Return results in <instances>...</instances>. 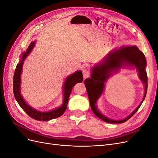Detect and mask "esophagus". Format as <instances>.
Masks as SVG:
<instances>
[{
	"label": "esophagus",
	"mask_w": 158,
	"mask_h": 158,
	"mask_svg": "<svg viewBox=\"0 0 158 158\" xmlns=\"http://www.w3.org/2000/svg\"><path fill=\"white\" fill-rule=\"evenodd\" d=\"M82 73H83V77H84V79H85V78H89V75H90L89 72V70H88L85 69V67H84V69H83Z\"/></svg>",
	"instance_id": "1"
}]
</instances>
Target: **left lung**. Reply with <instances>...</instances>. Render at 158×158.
Segmentation results:
<instances>
[{
    "label": "left lung",
    "mask_w": 158,
    "mask_h": 158,
    "mask_svg": "<svg viewBox=\"0 0 158 158\" xmlns=\"http://www.w3.org/2000/svg\"><path fill=\"white\" fill-rule=\"evenodd\" d=\"M146 66V57L136 46L122 47L119 49L110 52L101 62L95 64L92 69L91 78L84 81L90 106L95 115L108 123H123L131 118L140 108L146 95L148 77ZM123 66H135L140 79L145 84V95L141 104L130 116L123 120L115 121L106 118L100 113L96 107V102L103 92L104 84L107 79Z\"/></svg>",
    "instance_id": "8db88e82"
}]
</instances>
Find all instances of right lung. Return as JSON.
<instances>
[{
	"instance_id": "right-lung-1",
	"label": "right lung",
	"mask_w": 158,
	"mask_h": 158,
	"mask_svg": "<svg viewBox=\"0 0 158 158\" xmlns=\"http://www.w3.org/2000/svg\"><path fill=\"white\" fill-rule=\"evenodd\" d=\"M35 45V41L31 42L30 45L28 47L27 51L24 52H23L22 55L21 56L20 63H19L14 72V79H13V92L15 99H16L17 102L20 105V106L22 109L30 117L35 119L37 121H47L51 120L57 117H60L63 114L67 107V104L69 102V96L70 93L72 92V89L74 88V85L77 83L82 82L83 81V76L81 70H78L76 72L72 75L69 76L66 78L63 90H64V100L62 106L54 110H52L51 111L48 112H41L37 111L36 109L31 107L28 106L26 102L24 101V99L22 98V95L20 92V76L22 71V66L23 63L24 62V60L27 57V56L30 53V52L33 49V47Z\"/></svg>"
}]
</instances>
